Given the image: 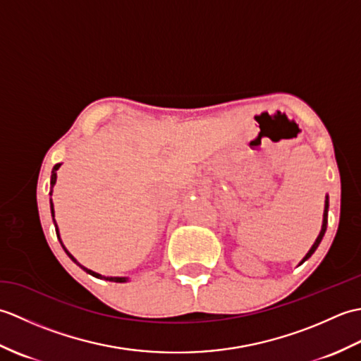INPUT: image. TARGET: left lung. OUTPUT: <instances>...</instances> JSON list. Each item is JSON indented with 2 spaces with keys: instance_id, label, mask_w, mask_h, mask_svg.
<instances>
[{
  "instance_id": "left-lung-1",
  "label": "left lung",
  "mask_w": 361,
  "mask_h": 361,
  "mask_svg": "<svg viewBox=\"0 0 361 361\" xmlns=\"http://www.w3.org/2000/svg\"><path fill=\"white\" fill-rule=\"evenodd\" d=\"M327 212H329V195H326V200H324V212H323V225H321V231H319V234H318V237H317V240L313 242V245H312V248L307 251V255H305L304 257H302V260L301 262H299V265H302L305 260H307L313 252L317 251V248H318V245L321 243V240H323V237H324V233H326V228H327Z\"/></svg>"
}]
</instances>
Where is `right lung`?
I'll use <instances>...</instances> for the list:
<instances>
[{
	"label": "right lung",
	"instance_id": "add662e5",
	"mask_svg": "<svg viewBox=\"0 0 361 361\" xmlns=\"http://www.w3.org/2000/svg\"><path fill=\"white\" fill-rule=\"evenodd\" d=\"M62 166V163H59V164H56L54 166V169H52V173H51V192H49V195H52V188H54V185H56V181H57V171H59V167ZM49 204H51V214H52V221H54V225H56V233H57V237H59V240H60V243H62V247H63V250H65V252L68 256H70V259L73 260L74 264H78L83 271H87L88 274H91V276H94V278H99V279H105V281H110V282H127L128 281V278H119V276H102V274H99V273H96V271H93V270H88L87 267H83V265H80L78 260H75V257L71 255L70 251H68L66 248H65V245H63V242H62V239H60V233H59V226H57V224H56V219H54V203H52V198H49Z\"/></svg>",
	"mask_w": 361,
	"mask_h": 361
}]
</instances>
